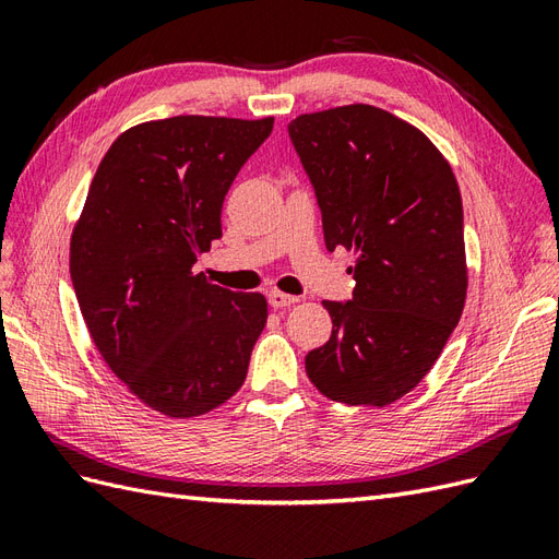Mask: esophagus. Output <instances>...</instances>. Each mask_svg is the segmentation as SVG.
I'll use <instances>...</instances> for the list:
<instances>
[{"instance_id":"esophagus-1","label":"esophagus","mask_w":559,"mask_h":559,"mask_svg":"<svg viewBox=\"0 0 559 559\" xmlns=\"http://www.w3.org/2000/svg\"><path fill=\"white\" fill-rule=\"evenodd\" d=\"M295 302H297L295 295H285V293H281V290H271V293H269V305L274 307V309H285V307H290V305H295Z\"/></svg>"}]
</instances>
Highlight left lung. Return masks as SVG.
<instances>
[{"mask_svg": "<svg viewBox=\"0 0 559 559\" xmlns=\"http://www.w3.org/2000/svg\"><path fill=\"white\" fill-rule=\"evenodd\" d=\"M288 134L317 193L325 248L356 250L349 302H323L331 340L305 359L323 396L388 406L429 373L467 293L463 200L416 127L354 104L299 116Z\"/></svg>", "mask_w": 559, "mask_h": 559, "instance_id": "8db88e82", "label": "left lung"}]
</instances>
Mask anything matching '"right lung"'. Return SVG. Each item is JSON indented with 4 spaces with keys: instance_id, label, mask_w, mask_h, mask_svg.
Wrapping results in <instances>:
<instances>
[{
    "instance_id": "add662e5",
    "label": "right lung",
    "mask_w": 559,
    "mask_h": 559,
    "mask_svg": "<svg viewBox=\"0 0 559 559\" xmlns=\"http://www.w3.org/2000/svg\"><path fill=\"white\" fill-rule=\"evenodd\" d=\"M274 118L177 116L120 134L70 240V276L96 349L169 418L217 408L246 382L266 325L260 293L193 274L222 238V205Z\"/></svg>"
}]
</instances>
